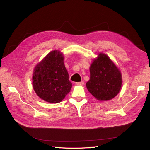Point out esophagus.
I'll return each instance as SVG.
<instances>
[{
    "mask_svg": "<svg viewBox=\"0 0 150 150\" xmlns=\"http://www.w3.org/2000/svg\"><path fill=\"white\" fill-rule=\"evenodd\" d=\"M76 85H80V86H82L84 84V82L83 81H81V82H76Z\"/></svg>",
    "mask_w": 150,
    "mask_h": 150,
    "instance_id": "34e87169",
    "label": "esophagus"
}]
</instances>
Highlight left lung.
<instances>
[{
  "label": "left lung",
  "instance_id": "left-lung-1",
  "mask_svg": "<svg viewBox=\"0 0 150 150\" xmlns=\"http://www.w3.org/2000/svg\"><path fill=\"white\" fill-rule=\"evenodd\" d=\"M90 74L86 86L98 100H110L118 94L122 86V75L108 56L99 54L91 65Z\"/></svg>",
  "mask_w": 150,
  "mask_h": 150
}]
</instances>
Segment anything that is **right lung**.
<instances>
[{
	"mask_svg": "<svg viewBox=\"0 0 150 150\" xmlns=\"http://www.w3.org/2000/svg\"><path fill=\"white\" fill-rule=\"evenodd\" d=\"M33 87L43 100L52 103L61 102L70 91L72 84L59 51L49 52L34 69Z\"/></svg>",
	"mask_w": 150,
	"mask_h": 150,
	"instance_id": "obj_1",
	"label": "right lung"
}]
</instances>
